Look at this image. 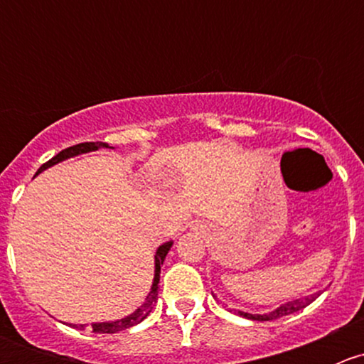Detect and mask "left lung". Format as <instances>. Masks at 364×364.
<instances>
[{"label": "left lung", "mask_w": 364, "mask_h": 364, "mask_svg": "<svg viewBox=\"0 0 364 364\" xmlns=\"http://www.w3.org/2000/svg\"><path fill=\"white\" fill-rule=\"evenodd\" d=\"M318 294H321V292L304 297V299L289 301V303L280 304L277 310L267 311V314H262V315H260V314H248V311H237V314H240L241 317H245V318H250V321H260V322H262V321H274V318L285 317V315H291V314H294V311L303 310V308L308 306L311 301H315V297H317Z\"/></svg>", "instance_id": "1"}]
</instances>
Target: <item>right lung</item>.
I'll return each mask as SVG.
<instances>
[{
  "mask_svg": "<svg viewBox=\"0 0 364 364\" xmlns=\"http://www.w3.org/2000/svg\"><path fill=\"white\" fill-rule=\"evenodd\" d=\"M102 148H111V146L105 144V142H82V144L72 146V148H67V149H63V151L58 153V155L54 156L53 160H49L47 164H43L42 167L38 168V172H36V174H40V172L46 171V168L53 167V165H56L58 161H63V160L72 159V156H77V155H82V153L97 151V149H102ZM171 247H172V241H167V243L160 245L159 250H156V253H155V278H153L151 291H149V294L146 296L144 303H142L141 306H139L137 310L134 311V314L127 315V317L119 318V321L95 322V324H91V328H93V333H117V331H121V329H128V328H132V326L139 324V322H142L146 317H148L149 311H151V308H153V304H155L156 297H159L160 267H161V264H164V260H165V257H167L168 250H171ZM68 326H72V328H77V329L86 328V324H68Z\"/></svg>",
  "mask_w": 364,
  "mask_h": 364,
  "instance_id": "right-lung-1",
  "label": "right lung"
}]
</instances>
